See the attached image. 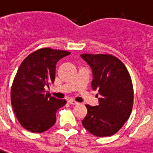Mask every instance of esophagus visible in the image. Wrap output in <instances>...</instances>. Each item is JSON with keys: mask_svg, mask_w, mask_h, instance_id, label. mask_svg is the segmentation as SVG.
<instances>
[{"mask_svg": "<svg viewBox=\"0 0 153 153\" xmlns=\"http://www.w3.org/2000/svg\"><path fill=\"white\" fill-rule=\"evenodd\" d=\"M68 102L69 103V104H71V105H78L79 103L77 102V101H75L74 100H73V99H69L68 100Z\"/></svg>", "mask_w": 153, "mask_h": 153, "instance_id": "1", "label": "esophagus"}]
</instances>
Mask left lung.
<instances>
[{
  "label": "left lung",
  "mask_w": 153,
  "mask_h": 153,
  "mask_svg": "<svg viewBox=\"0 0 153 153\" xmlns=\"http://www.w3.org/2000/svg\"><path fill=\"white\" fill-rule=\"evenodd\" d=\"M93 72V90H98L99 105H86L87 115L82 124L96 137L116 134L128 120L134 100L131 78L125 64L112 54L83 53Z\"/></svg>",
  "instance_id": "left-lung-1"
}]
</instances>
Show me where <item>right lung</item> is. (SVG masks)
Masks as SVG:
<instances>
[{
  "label": "right lung",
  "instance_id": "1",
  "mask_svg": "<svg viewBox=\"0 0 153 153\" xmlns=\"http://www.w3.org/2000/svg\"><path fill=\"white\" fill-rule=\"evenodd\" d=\"M69 52L42 48L21 63L11 88V102L22 126L42 133L56 122V112L67 101L50 96L46 87L54 82L56 63Z\"/></svg>",
  "mask_w": 153,
  "mask_h": 153
}]
</instances>
